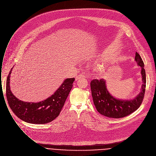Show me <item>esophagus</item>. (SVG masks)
Returning a JSON list of instances; mask_svg holds the SVG:
<instances>
[{"label": "esophagus", "mask_w": 156, "mask_h": 156, "mask_svg": "<svg viewBox=\"0 0 156 156\" xmlns=\"http://www.w3.org/2000/svg\"><path fill=\"white\" fill-rule=\"evenodd\" d=\"M85 75L84 74H80L76 77V80H78L81 78H85Z\"/></svg>", "instance_id": "obj_1"}]
</instances>
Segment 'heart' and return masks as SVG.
Returning a JSON list of instances; mask_svg holds the SVG:
<instances>
[{"mask_svg":"<svg viewBox=\"0 0 156 156\" xmlns=\"http://www.w3.org/2000/svg\"><path fill=\"white\" fill-rule=\"evenodd\" d=\"M101 68H102V69H103V68H105V67H104V66H102V67H101Z\"/></svg>","mask_w":156,"mask_h":156,"instance_id":"b5f03b06","label":"heart"}]
</instances>
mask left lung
<instances>
[{"label":"left lung","mask_w":156,"mask_h":156,"mask_svg":"<svg viewBox=\"0 0 156 156\" xmlns=\"http://www.w3.org/2000/svg\"><path fill=\"white\" fill-rule=\"evenodd\" d=\"M135 60L142 68L143 84L141 92L133 100L123 101L112 97L108 91L103 79L91 80L90 86L93 102L96 109L102 115L110 118H122L136 111L142 103L146 88V73L144 63L138 52H136Z\"/></svg>","instance_id":"left-lung-1"}]
</instances>
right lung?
Wrapping results in <instances>:
<instances>
[{
  "label": "right lung",
  "instance_id": "add662e5",
  "mask_svg": "<svg viewBox=\"0 0 156 156\" xmlns=\"http://www.w3.org/2000/svg\"><path fill=\"white\" fill-rule=\"evenodd\" d=\"M11 69L6 79V95L8 103L17 117L33 124H44L54 120L61 112L73 88L74 78L66 79L51 96L38 103L25 102L17 99L9 88Z\"/></svg>",
  "mask_w": 156,
  "mask_h": 156
}]
</instances>
